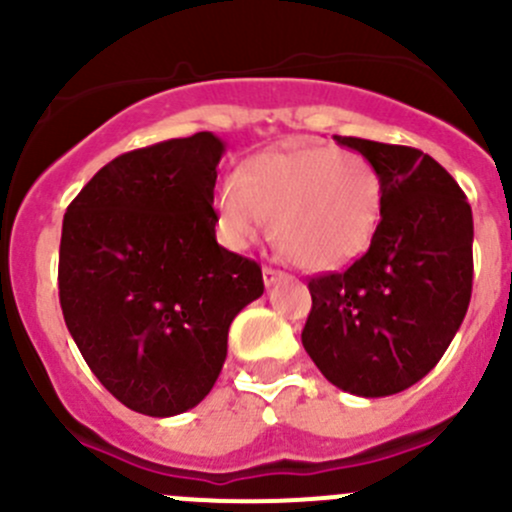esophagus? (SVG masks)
Returning <instances> with one entry per match:
<instances>
[{"mask_svg":"<svg viewBox=\"0 0 512 512\" xmlns=\"http://www.w3.org/2000/svg\"><path fill=\"white\" fill-rule=\"evenodd\" d=\"M285 272L282 270H275V267H265V270H262V280H265V285L270 287V285H275V282H280V280H285Z\"/></svg>","mask_w":512,"mask_h":512,"instance_id":"obj_1","label":"esophagus"}]
</instances>
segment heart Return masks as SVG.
Here are the masks:
<instances>
[{
    "instance_id": "b5f03b06",
    "label": "heart",
    "mask_w": 512,
    "mask_h": 512,
    "mask_svg": "<svg viewBox=\"0 0 512 512\" xmlns=\"http://www.w3.org/2000/svg\"><path fill=\"white\" fill-rule=\"evenodd\" d=\"M384 183L361 153L289 146L250 156L215 195L220 232L232 247L252 245L270 220L272 240L304 270L349 265L374 240Z\"/></svg>"
}]
</instances>
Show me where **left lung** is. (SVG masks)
I'll return each mask as SVG.
<instances>
[{"label": "left lung", "instance_id": "1", "mask_svg": "<svg viewBox=\"0 0 512 512\" xmlns=\"http://www.w3.org/2000/svg\"><path fill=\"white\" fill-rule=\"evenodd\" d=\"M334 141L376 165L384 205L369 250L309 280L302 344L334 386L379 399L421 381L456 337L473 289V213L451 173L418 148Z\"/></svg>", "mask_w": 512, "mask_h": 512}]
</instances>
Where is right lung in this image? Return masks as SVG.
I'll use <instances>...</instances> for the list:
<instances>
[{"label":"right lung","instance_id":"add662e5","mask_svg":"<svg viewBox=\"0 0 512 512\" xmlns=\"http://www.w3.org/2000/svg\"><path fill=\"white\" fill-rule=\"evenodd\" d=\"M223 153L208 131L123 153L66 208L64 322L96 379L138 414L198 406L225 364L232 319L265 292L260 265L215 240Z\"/></svg>","mask_w":512,"mask_h":512}]
</instances>
